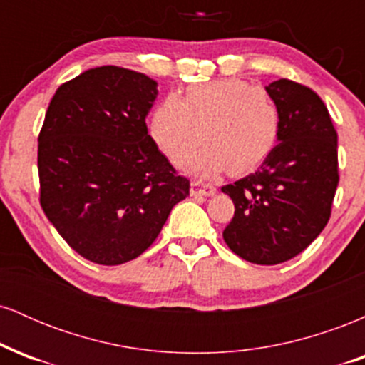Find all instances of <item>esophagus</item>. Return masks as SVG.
Returning a JSON list of instances; mask_svg holds the SVG:
<instances>
[{
    "label": "esophagus",
    "instance_id": "34e87169",
    "mask_svg": "<svg viewBox=\"0 0 365 365\" xmlns=\"http://www.w3.org/2000/svg\"><path fill=\"white\" fill-rule=\"evenodd\" d=\"M190 194L192 195H204V197L215 195L216 187L211 185V183H204V182H199V180H194L190 185Z\"/></svg>",
    "mask_w": 365,
    "mask_h": 365
}]
</instances>
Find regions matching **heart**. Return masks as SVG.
Listing matches in <instances>:
<instances>
[{"label": "heart", "mask_w": 365, "mask_h": 365, "mask_svg": "<svg viewBox=\"0 0 365 365\" xmlns=\"http://www.w3.org/2000/svg\"><path fill=\"white\" fill-rule=\"evenodd\" d=\"M192 168L202 175L252 170L273 153L279 139L282 115L264 87L244 78H220L190 86L185 98L168 94L153 110L150 137L171 161H187L204 139Z\"/></svg>", "instance_id": "obj_1"}]
</instances>
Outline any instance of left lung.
Segmentation results:
<instances>
[{
	"mask_svg": "<svg viewBox=\"0 0 365 365\" xmlns=\"http://www.w3.org/2000/svg\"><path fill=\"white\" fill-rule=\"evenodd\" d=\"M282 115L273 153L254 173L225 185L235 215L223 232L238 257L273 266L316 240L338 187V133L322 99L288 78L266 87Z\"/></svg>",
	"mask_w": 365,
	"mask_h": 365,
	"instance_id": "1",
	"label": "left lung"
}]
</instances>
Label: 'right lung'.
Instances as JSON below:
<instances>
[{
	"label": "right lung",
	"mask_w": 365,
	"mask_h": 365,
	"mask_svg": "<svg viewBox=\"0 0 365 365\" xmlns=\"http://www.w3.org/2000/svg\"><path fill=\"white\" fill-rule=\"evenodd\" d=\"M158 82L98 66L54 92L39 133L44 215L77 254L118 266L148 250L171 209L188 195L148 133Z\"/></svg>",
	"instance_id": "obj_1"
}]
</instances>
